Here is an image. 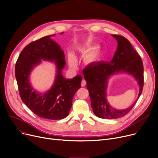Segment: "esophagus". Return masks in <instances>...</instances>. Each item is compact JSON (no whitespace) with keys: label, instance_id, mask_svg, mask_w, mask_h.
Segmentation results:
<instances>
[{"label":"esophagus","instance_id":"34e87169","mask_svg":"<svg viewBox=\"0 0 158 158\" xmlns=\"http://www.w3.org/2000/svg\"><path fill=\"white\" fill-rule=\"evenodd\" d=\"M81 85L82 87H85V85H86V81L85 80H82Z\"/></svg>","mask_w":158,"mask_h":158}]
</instances>
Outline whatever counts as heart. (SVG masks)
<instances>
[{
    "instance_id": "obj_1",
    "label": "heart",
    "mask_w": 158,
    "mask_h": 158,
    "mask_svg": "<svg viewBox=\"0 0 158 158\" xmlns=\"http://www.w3.org/2000/svg\"><path fill=\"white\" fill-rule=\"evenodd\" d=\"M86 50L85 51H87ZM100 57V51L98 48H92L84 56V60L88 64H92L95 63L99 59ZM69 64L71 68H75L77 65V59L73 54H70L69 56Z\"/></svg>"
}]
</instances>
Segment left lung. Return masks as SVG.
<instances>
[{
	"instance_id": "left-lung-1",
	"label": "left lung",
	"mask_w": 158,
	"mask_h": 158,
	"mask_svg": "<svg viewBox=\"0 0 158 158\" xmlns=\"http://www.w3.org/2000/svg\"><path fill=\"white\" fill-rule=\"evenodd\" d=\"M111 35L117 40L118 46L111 61L90 64L83 71L84 78L87 81L92 110L97 116L103 119H117L128 113L135 105L143 86V66L140 56L127 39L118 35ZM121 72L131 75L139 86L136 101L125 110L113 108L106 100L108 80L113 75Z\"/></svg>"
}]
</instances>
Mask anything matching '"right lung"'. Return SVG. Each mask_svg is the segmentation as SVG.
<instances>
[{"label":"right lung","instance_id":"obj_1","mask_svg":"<svg viewBox=\"0 0 158 158\" xmlns=\"http://www.w3.org/2000/svg\"><path fill=\"white\" fill-rule=\"evenodd\" d=\"M54 36L55 34L46 36L23 48L16 64L15 76L22 101L38 116L56 120L63 119L69 114L73 96L81 87L82 78L80 75L72 79L63 76L65 56L58 44L51 39ZM42 60L54 62L56 66L54 84L45 93L34 90L29 81L31 71Z\"/></svg>","mask_w":158,"mask_h":158}]
</instances>
